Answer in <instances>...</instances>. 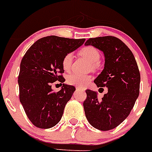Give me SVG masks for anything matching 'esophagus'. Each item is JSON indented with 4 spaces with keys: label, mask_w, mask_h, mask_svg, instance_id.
I'll return each instance as SVG.
<instances>
[{
    "label": "esophagus",
    "mask_w": 152,
    "mask_h": 152,
    "mask_svg": "<svg viewBox=\"0 0 152 152\" xmlns=\"http://www.w3.org/2000/svg\"><path fill=\"white\" fill-rule=\"evenodd\" d=\"M76 90H83V88H81V87H76Z\"/></svg>",
    "instance_id": "34e87169"
}]
</instances>
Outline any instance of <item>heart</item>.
Listing matches in <instances>:
<instances>
[{
	"label": "heart",
	"instance_id": "heart-1",
	"mask_svg": "<svg viewBox=\"0 0 152 152\" xmlns=\"http://www.w3.org/2000/svg\"><path fill=\"white\" fill-rule=\"evenodd\" d=\"M80 56H82L91 63L93 68H96L100 60V52L94 46L88 45L81 48L80 51ZM72 62V54L67 53L62 59V67L65 70H69ZM91 77L88 75H81L78 73H72L67 77V83L70 85L84 87L90 83Z\"/></svg>",
	"mask_w": 152,
	"mask_h": 152
}]
</instances>
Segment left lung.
Returning <instances> with one entry per match:
<instances>
[{
	"instance_id": "obj_1",
	"label": "left lung",
	"mask_w": 152,
	"mask_h": 152,
	"mask_svg": "<svg viewBox=\"0 0 152 152\" xmlns=\"http://www.w3.org/2000/svg\"><path fill=\"white\" fill-rule=\"evenodd\" d=\"M85 45L104 52V69L94 83L98 87H107L108 91L102 100H98L96 92L86 90L84 111L93 127L109 131L121 124L134 107L139 96L140 72L132 52L116 37L93 38Z\"/></svg>"
}]
</instances>
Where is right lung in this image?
<instances>
[{
	"label": "right lung",
	"instance_id": "right-lung-1",
	"mask_svg": "<svg viewBox=\"0 0 152 152\" xmlns=\"http://www.w3.org/2000/svg\"><path fill=\"white\" fill-rule=\"evenodd\" d=\"M85 39H72L51 35L39 39L28 48L20 65V102L31 122L47 129L60 121L64 108L76 88L63 83L53 92L52 83H64L62 59L81 46ZM62 84V83H60Z\"/></svg>",
	"mask_w": 152,
	"mask_h": 152
}]
</instances>
